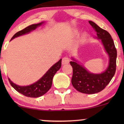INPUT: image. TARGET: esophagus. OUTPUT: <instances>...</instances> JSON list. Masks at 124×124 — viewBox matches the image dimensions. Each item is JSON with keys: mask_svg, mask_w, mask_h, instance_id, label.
<instances>
[{"mask_svg": "<svg viewBox=\"0 0 124 124\" xmlns=\"http://www.w3.org/2000/svg\"><path fill=\"white\" fill-rule=\"evenodd\" d=\"M70 62V59L68 57H64L62 59V64H67Z\"/></svg>", "mask_w": 124, "mask_h": 124, "instance_id": "esophagus-1", "label": "esophagus"}]
</instances>
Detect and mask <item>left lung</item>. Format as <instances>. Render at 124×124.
<instances>
[{"label":"left lung","mask_w":124,"mask_h":124,"mask_svg":"<svg viewBox=\"0 0 124 124\" xmlns=\"http://www.w3.org/2000/svg\"><path fill=\"white\" fill-rule=\"evenodd\" d=\"M89 23L96 33L97 38L101 39L109 57V66L101 74H93L77 63L73 59L70 64L73 68L72 84L79 92L92 94L103 90L115 75L116 69L117 50L111 35L107 31L100 28L94 22Z\"/></svg>","instance_id":"left-lung-1"}]
</instances>
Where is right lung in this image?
Wrapping results in <instances>:
<instances>
[{
    "mask_svg": "<svg viewBox=\"0 0 124 124\" xmlns=\"http://www.w3.org/2000/svg\"><path fill=\"white\" fill-rule=\"evenodd\" d=\"M43 23H40L37 24H33L30 25L23 29L18 31L12 37L11 39H13L16 37H17L20 35H23L25 34L29 33L32 30H35L37 27L41 25ZM62 66V59L54 64L46 74L42 77L41 78L36 82L34 84L29 86H20L15 84L8 78L9 82L11 86L16 90L18 93H21L23 95L28 96L30 98H37L43 95L46 94L50 88L51 87L52 84V79L54 75L57 70H59Z\"/></svg>",
    "mask_w": 124,
    "mask_h": 124,
    "instance_id": "obj_1",
    "label": "right lung"
}]
</instances>
